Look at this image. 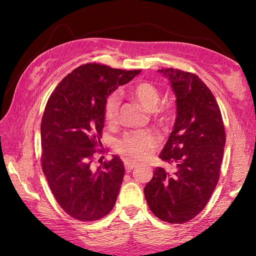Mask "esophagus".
Here are the masks:
<instances>
[{"label":"esophagus","instance_id":"1","mask_svg":"<svg viewBox=\"0 0 256 256\" xmlns=\"http://www.w3.org/2000/svg\"><path fill=\"white\" fill-rule=\"evenodd\" d=\"M124 166L126 172H131L133 168H135L138 166V162H132V160H124Z\"/></svg>","mask_w":256,"mask_h":256}]
</instances>
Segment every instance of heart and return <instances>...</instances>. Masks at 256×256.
<instances>
[{
    "instance_id": "heart-1",
    "label": "heart",
    "mask_w": 256,
    "mask_h": 256,
    "mask_svg": "<svg viewBox=\"0 0 256 256\" xmlns=\"http://www.w3.org/2000/svg\"><path fill=\"white\" fill-rule=\"evenodd\" d=\"M131 94L148 111H154L158 106L160 94L154 84L145 81L135 84L131 86ZM118 94L108 96L104 103V118L108 123L116 121L120 110ZM160 142V138L152 130H140V131L128 132L116 143V150L132 158H146Z\"/></svg>"
}]
</instances>
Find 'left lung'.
Listing matches in <instances>:
<instances>
[{"label": "left lung", "mask_w": 256, "mask_h": 256, "mask_svg": "<svg viewBox=\"0 0 256 256\" xmlns=\"http://www.w3.org/2000/svg\"><path fill=\"white\" fill-rule=\"evenodd\" d=\"M176 96V120L160 158L175 166L156 168L144 188L152 212L170 224L194 218L218 184L226 145L224 125L214 96L198 76L160 69Z\"/></svg>", "instance_id": "left-lung-1"}]
</instances>
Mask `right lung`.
<instances>
[{
	"mask_svg": "<svg viewBox=\"0 0 256 256\" xmlns=\"http://www.w3.org/2000/svg\"><path fill=\"white\" fill-rule=\"evenodd\" d=\"M140 70L86 64L68 74L48 99L40 125L42 167L59 206L80 221L110 212L124 176L118 156L92 167L104 126V103Z\"/></svg>",
	"mask_w": 256,
	"mask_h": 256,
	"instance_id": "1",
	"label": "right lung"
}]
</instances>
